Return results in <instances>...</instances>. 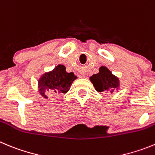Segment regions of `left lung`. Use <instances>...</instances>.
Returning a JSON list of instances; mask_svg holds the SVG:
<instances>
[{"label":"left lung","mask_w":155,"mask_h":155,"mask_svg":"<svg viewBox=\"0 0 155 155\" xmlns=\"http://www.w3.org/2000/svg\"><path fill=\"white\" fill-rule=\"evenodd\" d=\"M99 73L90 78L95 89L98 92H109L112 94L119 87V81L106 67H101Z\"/></svg>","instance_id":"left-lung-1"}]
</instances>
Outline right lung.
I'll use <instances>...</instances> for the list:
<instances>
[{
    "instance_id": "obj_1",
    "label": "right lung",
    "mask_w": 155,
    "mask_h": 155,
    "mask_svg": "<svg viewBox=\"0 0 155 155\" xmlns=\"http://www.w3.org/2000/svg\"><path fill=\"white\" fill-rule=\"evenodd\" d=\"M64 65L59 64L52 71L46 73L39 81L40 93L45 97H48L45 92L48 93H67L70 89L72 82L76 77L73 72L68 73Z\"/></svg>"
}]
</instances>
